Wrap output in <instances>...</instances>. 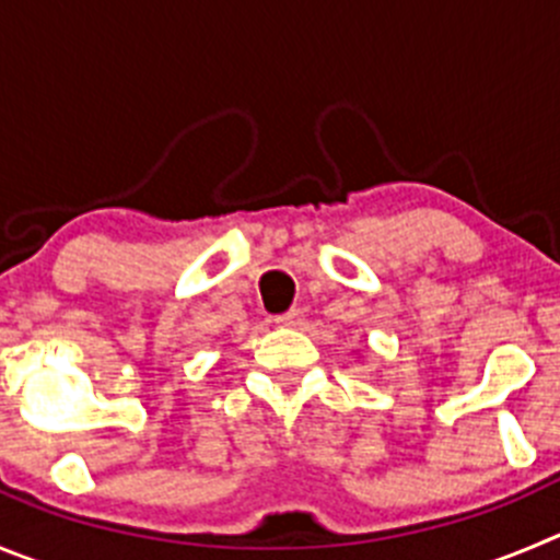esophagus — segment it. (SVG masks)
<instances>
[{
	"label": "esophagus",
	"instance_id": "34e87169",
	"mask_svg": "<svg viewBox=\"0 0 560 560\" xmlns=\"http://www.w3.org/2000/svg\"><path fill=\"white\" fill-rule=\"evenodd\" d=\"M301 320H304V312L301 310H287L284 315L276 317V323H279V326H301Z\"/></svg>",
	"mask_w": 560,
	"mask_h": 560
}]
</instances>
